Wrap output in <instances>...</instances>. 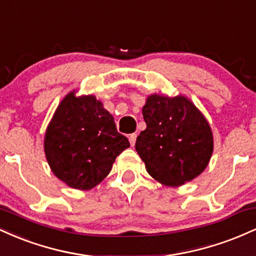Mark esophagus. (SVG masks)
Here are the masks:
<instances>
[{
    "instance_id": "34e87169",
    "label": "esophagus",
    "mask_w": 256,
    "mask_h": 256,
    "mask_svg": "<svg viewBox=\"0 0 256 256\" xmlns=\"http://www.w3.org/2000/svg\"><path fill=\"white\" fill-rule=\"evenodd\" d=\"M136 138H137V134H132L128 136V140H130V144L134 146V143H136Z\"/></svg>"
}]
</instances>
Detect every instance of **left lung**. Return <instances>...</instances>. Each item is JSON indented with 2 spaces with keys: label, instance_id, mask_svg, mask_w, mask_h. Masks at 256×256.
I'll use <instances>...</instances> for the list:
<instances>
[{
  "label": "left lung",
  "instance_id": "left-lung-1",
  "mask_svg": "<svg viewBox=\"0 0 256 256\" xmlns=\"http://www.w3.org/2000/svg\"><path fill=\"white\" fill-rule=\"evenodd\" d=\"M142 114L146 128L134 148L146 172L167 186H180L198 177L210 164L214 142L210 122L192 100L152 94Z\"/></svg>",
  "mask_w": 256,
  "mask_h": 256
}]
</instances>
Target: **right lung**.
Masks as SVG:
<instances>
[{"label":"right lung","mask_w":256,"mask_h":256,"mask_svg":"<svg viewBox=\"0 0 256 256\" xmlns=\"http://www.w3.org/2000/svg\"><path fill=\"white\" fill-rule=\"evenodd\" d=\"M72 90L58 106L44 134L52 172L78 190H90L110 174L116 158L130 146L113 116L94 95Z\"/></svg>","instance_id":"add662e5"}]
</instances>
